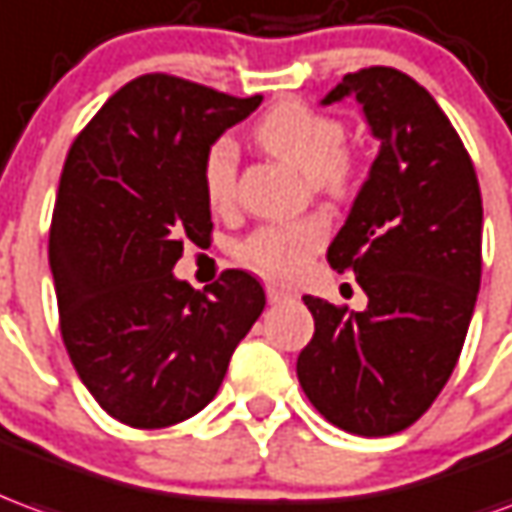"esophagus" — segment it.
<instances>
[{
	"mask_svg": "<svg viewBox=\"0 0 512 512\" xmlns=\"http://www.w3.org/2000/svg\"><path fill=\"white\" fill-rule=\"evenodd\" d=\"M266 296L271 305H280V302H288L293 293L285 291V288H277V285H266Z\"/></svg>",
	"mask_w": 512,
	"mask_h": 512,
	"instance_id": "obj_1",
	"label": "esophagus"
}]
</instances>
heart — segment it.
<instances>
[{
    "instance_id": "heart-1",
    "label": "heart",
    "mask_w": 512,
    "mask_h": 512,
    "mask_svg": "<svg viewBox=\"0 0 512 512\" xmlns=\"http://www.w3.org/2000/svg\"><path fill=\"white\" fill-rule=\"evenodd\" d=\"M257 144L299 171L316 194L346 199L355 194L357 163L343 149V124L302 102L271 107L255 124ZM202 191L213 210L235 205L238 194V146L230 138H216L202 157ZM327 241V221L307 216L257 227L238 244V260L263 277L291 280Z\"/></svg>"
}]
</instances>
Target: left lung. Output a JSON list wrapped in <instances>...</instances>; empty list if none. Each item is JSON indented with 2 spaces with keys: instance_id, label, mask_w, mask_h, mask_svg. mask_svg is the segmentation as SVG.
Instances as JSON below:
<instances>
[{
  "instance_id": "8db88e82",
  "label": "left lung",
  "mask_w": 512,
  "mask_h": 512,
  "mask_svg": "<svg viewBox=\"0 0 512 512\" xmlns=\"http://www.w3.org/2000/svg\"><path fill=\"white\" fill-rule=\"evenodd\" d=\"M380 155L327 249L368 307L305 296L316 332L296 377L321 416L366 438L407 430L452 377L482 277V196L460 135L427 88L391 66L346 74Z\"/></svg>"
}]
</instances>
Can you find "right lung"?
Segmentation results:
<instances>
[{"instance_id": "obj_1", "label": "right lung", "mask_w": 512, "mask_h": 512, "mask_svg": "<svg viewBox=\"0 0 512 512\" xmlns=\"http://www.w3.org/2000/svg\"><path fill=\"white\" fill-rule=\"evenodd\" d=\"M260 102L144 74L69 149L49 230L60 335L99 407L135 430L196 416L266 307L241 268L202 293L171 274L185 241L210 244L205 149Z\"/></svg>"}]
</instances>
